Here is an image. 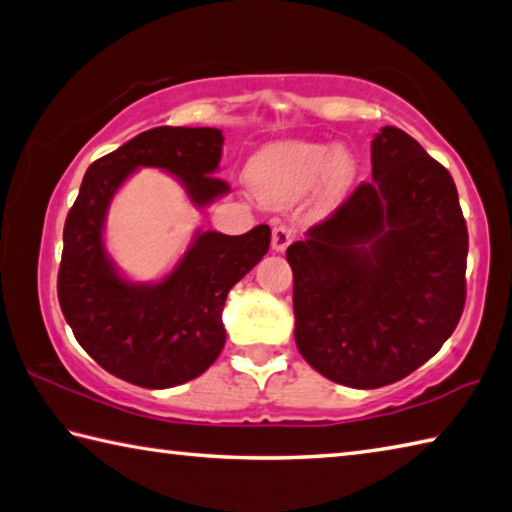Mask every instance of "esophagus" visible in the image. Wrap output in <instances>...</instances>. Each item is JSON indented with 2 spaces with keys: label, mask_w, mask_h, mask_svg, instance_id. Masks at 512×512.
<instances>
[{
  "label": "esophagus",
  "mask_w": 512,
  "mask_h": 512,
  "mask_svg": "<svg viewBox=\"0 0 512 512\" xmlns=\"http://www.w3.org/2000/svg\"><path fill=\"white\" fill-rule=\"evenodd\" d=\"M293 228H288V226H275L273 228V237H271V241H273V250H277V253H282V250H286L288 248V244H291L293 241Z\"/></svg>",
  "instance_id": "1"
}]
</instances>
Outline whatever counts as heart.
<instances>
[{
  "mask_svg": "<svg viewBox=\"0 0 512 512\" xmlns=\"http://www.w3.org/2000/svg\"><path fill=\"white\" fill-rule=\"evenodd\" d=\"M358 174L353 154L338 145L282 141L264 147L248 167L259 197L288 203L304 197L320 183L324 206H333L351 190Z\"/></svg>",
  "mask_w": 512,
  "mask_h": 512,
  "instance_id": "1",
  "label": "heart"
}]
</instances>
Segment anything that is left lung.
<instances>
[{
	"label": "left lung",
	"instance_id": "left-lung-1",
	"mask_svg": "<svg viewBox=\"0 0 512 512\" xmlns=\"http://www.w3.org/2000/svg\"><path fill=\"white\" fill-rule=\"evenodd\" d=\"M371 176L286 250L297 349L356 389L410 376L466 304L468 228L450 172L387 125L371 141Z\"/></svg>",
	"mask_w": 512,
	"mask_h": 512
}]
</instances>
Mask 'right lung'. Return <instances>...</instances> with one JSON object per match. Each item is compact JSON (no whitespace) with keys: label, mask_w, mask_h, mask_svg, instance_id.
<instances>
[{"label":"right lung","mask_w":512,"mask_h":512,"mask_svg":"<svg viewBox=\"0 0 512 512\" xmlns=\"http://www.w3.org/2000/svg\"><path fill=\"white\" fill-rule=\"evenodd\" d=\"M224 136L212 127H154L89 165L64 221L58 300L73 336L98 365L127 383L165 389L201 376L226 342L232 286L268 253L271 228L246 235L197 230L181 262L156 284L118 273L102 228L116 190L138 167H161L183 183L194 206L230 190L215 176Z\"/></svg>","instance_id":"obj_1"}]
</instances>
